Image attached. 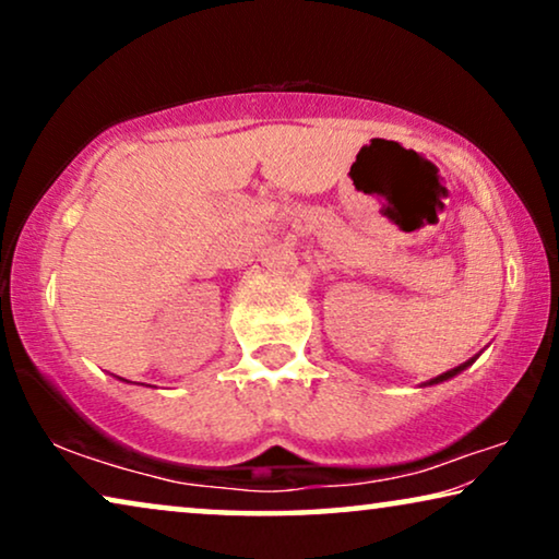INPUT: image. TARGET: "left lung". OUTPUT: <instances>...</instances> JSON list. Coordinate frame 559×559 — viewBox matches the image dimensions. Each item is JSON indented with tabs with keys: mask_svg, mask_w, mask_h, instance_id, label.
<instances>
[{
	"mask_svg": "<svg viewBox=\"0 0 559 559\" xmlns=\"http://www.w3.org/2000/svg\"><path fill=\"white\" fill-rule=\"evenodd\" d=\"M476 361V358H471V361H465V364H461V366H455V369H450V371H445V373H440V377H435V379H430V381H425V386H432V384H442V381H448V379H453V377H457V373L461 371H465L468 369V366Z\"/></svg>",
	"mask_w": 559,
	"mask_h": 559,
	"instance_id": "obj_1",
	"label": "left lung"
}]
</instances>
